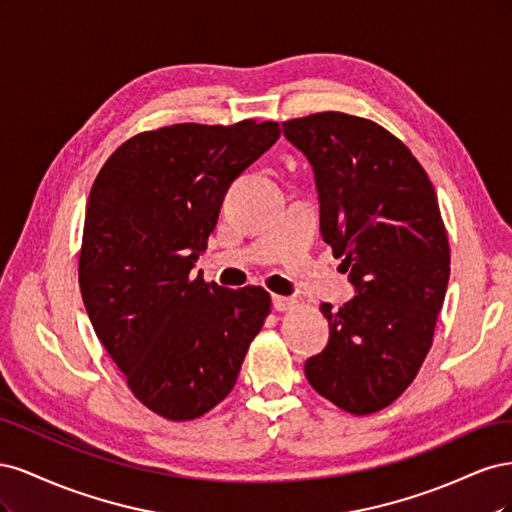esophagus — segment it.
Instances as JSON below:
<instances>
[{"label": "esophagus", "instance_id": "esophagus-1", "mask_svg": "<svg viewBox=\"0 0 512 512\" xmlns=\"http://www.w3.org/2000/svg\"><path fill=\"white\" fill-rule=\"evenodd\" d=\"M294 301L292 297H282V294H273V307L277 309V312H286V309H292L294 307Z\"/></svg>", "mask_w": 512, "mask_h": 512}]
</instances>
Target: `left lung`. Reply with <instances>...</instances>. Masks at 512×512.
I'll use <instances>...</instances> for the list:
<instances>
[{
  "label": "left lung",
  "instance_id": "obj_1",
  "mask_svg": "<svg viewBox=\"0 0 512 512\" xmlns=\"http://www.w3.org/2000/svg\"><path fill=\"white\" fill-rule=\"evenodd\" d=\"M282 126L314 166L322 237L356 288L339 309L320 305L331 337L305 376L337 408L374 414L408 389L433 344L451 273L438 196L376 121L327 111Z\"/></svg>",
  "mask_w": 512,
  "mask_h": 512
}]
</instances>
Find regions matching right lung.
Instances as JSON below:
<instances>
[{
	"mask_svg": "<svg viewBox=\"0 0 512 512\" xmlns=\"http://www.w3.org/2000/svg\"><path fill=\"white\" fill-rule=\"evenodd\" d=\"M280 123H175L128 138L87 200L79 284L94 331L132 395L168 421H194L232 391L271 314L260 286L192 273L226 190Z\"/></svg>",
	"mask_w": 512,
	"mask_h": 512,
	"instance_id": "right-lung-1",
	"label": "right lung"
}]
</instances>
